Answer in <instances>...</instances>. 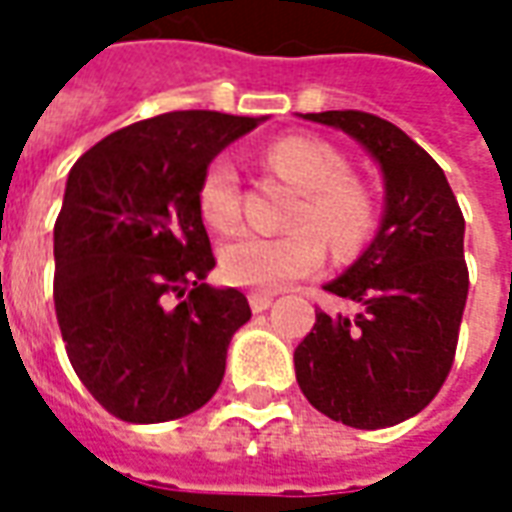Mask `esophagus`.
Returning <instances> with one entry per match:
<instances>
[{
    "label": "esophagus",
    "mask_w": 512,
    "mask_h": 512,
    "mask_svg": "<svg viewBox=\"0 0 512 512\" xmlns=\"http://www.w3.org/2000/svg\"><path fill=\"white\" fill-rule=\"evenodd\" d=\"M271 304H274V296H271V293H260V290L249 293V307H252V312L268 310Z\"/></svg>",
    "instance_id": "obj_1"
}]
</instances>
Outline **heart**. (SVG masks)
Returning <instances> with one entry per match:
<instances>
[{"label":"heart","instance_id":"b5f03b06","mask_svg":"<svg viewBox=\"0 0 512 512\" xmlns=\"http://www.w3.org/2000/svg\"><path fill=\"white\" fill-rule=\"evenodd\" d=\"M263 161L271 172L299 189L285 235L241 233L222 246V274L241 288L279 290L321 268L326 242L334 252H354L373 230V202L354 178L345 158L312 136H285L266 147ZM202 219L227 230L238 222V169L230 156H216L197 191Z\"/></svg>","mask_w":512,"mask_h":512}]
</instances>
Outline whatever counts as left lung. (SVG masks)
Returning <instances> with one entry per match:
<instances>
[{
  "label": "left lung",
  "instance_id": "left-lung-1",
  "mask_svg": "<svg viewBox=\"0 0 512 512\" xmlns=\"http://www.w3.org/2000/svg\"><path fill=\"white\" fill-rule=\"evenodd\" d=\"M301 117L340 128L376 158L384 219L362 257L326 285L356 312H315L293 354L296 381L334 422L389 428L439 395L455 359L469 293L463 213L439 164L389 120L356 109Z\"/></svg>",
  "mask_w": 512,
  "mask_h": 512
}]
</instances>
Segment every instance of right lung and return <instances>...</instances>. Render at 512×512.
<instances>
[{
	"mask_svg": "<svg viewBox=\"0 0 512 512\" xmlns=\"http://www.w3.org/2000/svg\"><path fill=\"white\" fill-rule=\"evenodd\" d=\"M263 117L167 112L90 147L54 224V310L76 376L123 422H169L222 384L227 345L252 318L216 266L200 180Z\"/></svg>",
	"mask_w": 512,
	"mask_h": 512,
	"instance_id": "add662e5",
	"label": "right lung"
}]
</instances>
